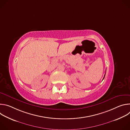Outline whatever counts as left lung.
Segmentation results:
<instances>
[{
	"label": "left lung",
	"mask_w": 130,
	"mask_h": 130,
	"mask_svg": "<svg viewBox=\"0 0 130 130\" xmlns=\"http://www.w3.org/2000/svg\"><path fill=\"white\" fill-rule=\"evenodd\" d=\"M104 77H105V75H104ZM104 78H103V79H104Z\"/></svg>",
	"instance_id": "1"
}]
</instances>
